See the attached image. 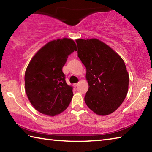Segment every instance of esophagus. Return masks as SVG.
<instances>
[{
	"instance_id": "1",
	"label": "esophagus",
	"mask_w": 152,
	"mask_h": 152,
	"mask_svg": "<svg viewBox=\"0 0 152 152\" xmlns=\"http://www.w3.org/2000/svg\"><path fill=\"white\" fill-rule=\"evenodd\" d=\"M78 83H74V84H73L74 87H75V88H76V87L78 86Z\"/></svg>"
}]
</instances>
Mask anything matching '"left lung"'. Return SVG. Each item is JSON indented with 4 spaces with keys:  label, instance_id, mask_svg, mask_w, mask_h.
<instances>
[{
    "label": "left lung",
    "instance_id": "left-lung-1",
    "mask_svg": "<svg viewBox=\"0 0 152 152\" xmlns=\"http://www.w3.org/2000/svg\"><path fill=\"white\" fill-rule=\"evenodd\" d=\"M76 42L88 82L84 101L96 114L109 115L119 107L127 94L129 74L124 61L97 39H80Z\"/></svg>",
    "mask_w": 152,
    "mask_h": 152
}]
</instances>
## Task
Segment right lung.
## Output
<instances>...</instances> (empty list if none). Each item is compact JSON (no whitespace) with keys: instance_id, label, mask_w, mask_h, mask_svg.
<instances>
[{"instance_id":"add662e5","label":"right lung","mask_w":152,"mask_h":152,"mask_svg":"<svg viewBox=\"0 0 152 152\" xmlns=\"http://www.w3.org/2000/svg\"><path fill=\"white\" fill-rule=\"evenodd\" d=\"M74 51L76 45L70 39L51 41L36 53L28 65L25 92L33 107L42 114L54 116L70 104L72 88L66 84L62 68Z\"/></svg>"}]
</instances>
